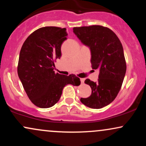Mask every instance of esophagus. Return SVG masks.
<instances>
[{
	"mask_svg": "<svg viewBox=\"0 0 146 146\" xmlns=\"http://www.w3.org/2000/svg\"><path fill=\"white\" fill-rule=\"evenodd\" d=\"M84 80H85L84 78H81V79H80V81H81V83L82 84H83L84 82Z\"/></svg>",
	"mask_w": 146,
	"mask_h": 146,
	"instance_id": "obj_1",
	"label": "esophagus"
}]
</instances>
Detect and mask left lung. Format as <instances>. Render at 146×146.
Wrapping results in <instances>:
<instances>
[{
	"instance_id": "left-lung-1",
	"label": "left lung",
	"mask_w": 146,
	"mask_h": 146,
	"mask_svg": "<svg viewBox=\"0 0 146 146\" xmlns=\"http://www.w3.org/2000/svg\"><path fill=\"white\" fill-rule=\"evenodd\" d=\"M73 29L80 41L90 48L92 68L100 70L98 82L85 80L92 93L80 101L89 108H102L111 103L121 89L126 71L123 46L117 35L108 27L92 25Z\"/></svg>"
}]
</instances>
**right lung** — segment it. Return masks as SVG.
I'll return each mask as SVG.
<instances>
[{
  "mask_svg": "<svg viewBox=\"0 0 146 146\" xmlns=\"http://www.w3.org/2000/svg\"><path fill=\"white\" fill-rule=\"evenodd\" d=\"M67 35L66 28L44 27L33 31L22 46L18 75L28 98L39 108L56 104L66 85L80 84L75 75L54 71V62L62 56L61 45Z\"/></svg>",
  "mask_w": 146,
  "mask_h": 146,
  "instance_id": "right-lung-1",
  "label": "right lung"
}]
</instances>
